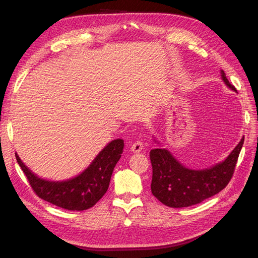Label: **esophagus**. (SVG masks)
<instances>
[{
  "label": "esophagus",
  "mask_w": 258,
  "mask_h": 258,
  "mask_svg": "<svg viewBox=\"0 0 258 258\" xmlns=\"http://www.w3.org/2000/svg\"><path fill=\"white\" fill-rule=\"evenodd\" d=\"M130 150L134 153L141 152L143 150V142L141 141V140H137V141L134 144H131Z\"/></svg>",
  "instance_id": "1"
}]
</instances>
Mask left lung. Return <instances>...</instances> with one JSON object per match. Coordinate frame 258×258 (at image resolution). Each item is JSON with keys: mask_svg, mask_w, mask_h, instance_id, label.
Returning <instances> with one entry per match:
<instances>
[{"mask_svg": "<svg viewBox=\"0 0 258 258\" xmlns=\"http://www.w3.org/2000/svg\"><path fill=\"white\" fill-rule=\"evenodd\" d=\"M221 73L224 83L231 90L237 91L224 71ZM243 142L244 137L224 161L204 170L184 167L166 148L152 150V194L161 204L170 208L190 207L214 196L231 179Z\"/></svg>", "mask_w": 258, "mask_h": 258, "instance_id": "obj_1", "label": "left lung"}]
</instances>
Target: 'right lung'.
<instances>
[{
	"label": "right lung",
	"mask_w": 258,
	"mask_h": 258,
	"mask_svg": "<svg viewBox=\"0 0 258 258\" xmlns=\"http://www.w3.org/2000/svg\"><path fill=\"white\" fill-rule=\"evenodd\" d=\"M122 150L123 140H113L80 175L62 182H51L38 177L25 166L17 153L16 159L33 191L41 199L62 209L84 211L95 206L104 196Z\"/></svg>",
	"instance_id": "right-lung-1"
}]
</instances>
